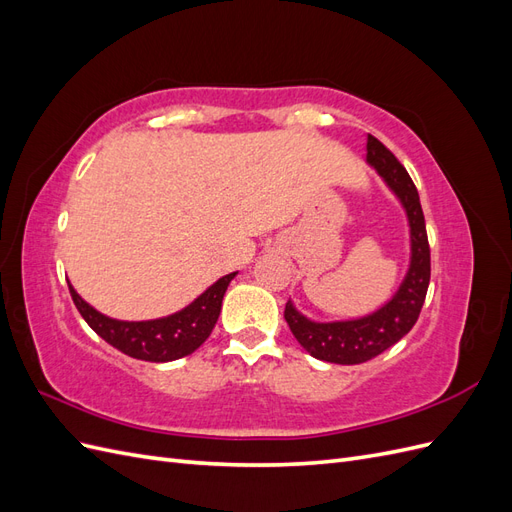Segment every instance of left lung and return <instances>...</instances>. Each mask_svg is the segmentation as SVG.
Masks as SVG:
<instances>
[{"instance_id": "obj_1", "label": "left lung", "mask_w": 512, "mask_h": 512, "mask_svg": "<svg viewBox=\"0 0 512 512\" xmlns=\"http://www.w3.org/2000/svg\"><path fill=\"white\" fill-rule=\"evenodd\" d=\"M367 162L374 166L406 207L412 235L410 271L395 297L376 314L348 322H312L286 303L284 318L297 342L320 361L359 365L397 344L418 320L431 277V254L425 215L416 185L391 149L376 136H367Z\"/></svg>"}]
</instances>
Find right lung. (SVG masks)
Segmentation results:
<instances>
[{
	"mask_svg": "<svg viewBox=\"0 0 512 512\" xmlns=\"http://www.w3.org/2000/svg\"><path fill=\"white\" fill-rule=\"evenodd\" d=\"M232 277L235 273L224 275L179 314L147 322H121L106 318L87 305L70 284L68 288L76 309L104 342L132 356V359L166 363L192 354L211 335L222 312V299Z\"/></svg>",
	"mask_w": 512,
	"mask_h": 512,
	"instance_id": "1",
	"label": "right lung"
}]
</instances>
